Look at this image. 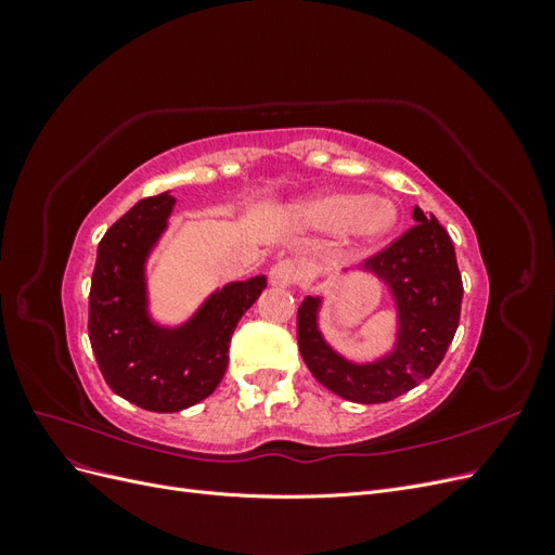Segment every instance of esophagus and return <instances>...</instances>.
<instances>
[{"label": "esophagus", "mask_w": 555, "mask_h": 555, "mask_svg": "<svg viewBox=\"0 0 555 555\" xmlns=\"http://www.w3.org/2000/svg\"><path fill=\"white\" fill-rule=\"evenodd\" d=\"M298 280H300V268L289 259L278 261L271 268V284H275V287H294Z\"/></svg>", "instance_id": "obj_1"}]
</instances>
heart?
<instances>
[{
  "mask_svg": "<svg viewBox=\"0 0 555 555\" xmlns=\"http://www.w3.org/2000/svg\"><path fill=\"white\" fill-rule=\"evenodd\" d=\"M292 217L306 229L335 231L359 245H373L396 229L398 208L384 196L324 192L300 198Z\"/></svg>",
  "mask_w": 555,
  "mask_h": 555,
  "instance_id": "b5f03b06",
  "label": "heart"
}]
</instances>
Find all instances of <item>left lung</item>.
<instances>
[{
  "label": "left lung",
  "instance_id": "1",
  "mask_svg": "<svg viewBox=\"0 0 555 555\" xmlns=\"http://www.w3.org/2000/svg\"><path fill=\"white\" fill-rule=\"evenodd\" d=\"M414 227L361 271L375 275L396 304V343L384 357L354 363L335 351L319 331L322 296L298 306V349L319 384L345 400L375 405L408 393L438 367L459 328L463 282L456 251L435 215L414 206Z\"/></svg>",
  "mask_w": 555,
  "mask_h": 555
}]
</instances>
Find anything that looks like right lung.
Wrapping results in <instances>:
<instances>
[{
	"mask_svg": "<svg viewBox=\"0 0 555 555\" xmlns=\"http://www.w3.org/2000/svg\"><path fill=\"white\" fill-rule=\"evenodd\" d=\"M176 196L139 201L99 243L90 287L88 333L111 389L150 412H180L222 382L241 317L266 289V275L215 289L178 326L150 314L145 266L169 227Z\"/></svg>",
	"mask_w": 555,
	"mask_h": 555,
	"instance_id": "right-lung-1",
	"label": "right lung"
}]
</instances>
